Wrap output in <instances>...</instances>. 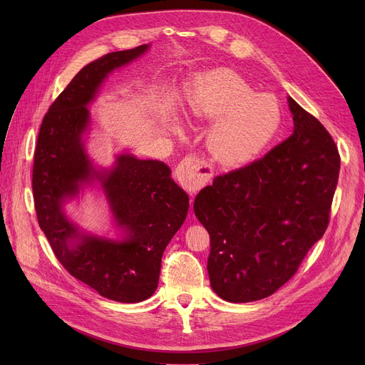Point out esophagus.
I'll return each mask as SVG.
<instances>
[{"mask_svg": "<svg viewBox=\"0 0 365 365\" xmlns=\"http://www.w3.org/2000/svg\"><path fill=\"white\" fill-rule=\"evenodd\" d=\"M179 183L187 190L189 194H197L213 178V168L205 161L197 157L189 155L182 160L176 170Z\"/></svg>", "mask_w": 365, "mask_h": 365, "instance_id": "34e87169", "label": "esophagus"}]
</instances>
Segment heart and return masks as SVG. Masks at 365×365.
Masks as SVG:
<instances>
[{
    "mask_svg": "<svg viewBox=\"0 0 365 365\" xmlns=\"http://www.w3.org/2000/svg\"><path fill=\"white\" fill-rule=\"evenodd\" d=\"M192 117L216 120L207 133L212 157L227 167L256 160L281 128L282 112L271 94L256 90L232 71L220 69L198 76L186 94Z\"/></svg>",
    "mask_w": 365,
    "mask_h": 365,
    "instance_id": "1",
    "label": "heart"
}]
</instances>
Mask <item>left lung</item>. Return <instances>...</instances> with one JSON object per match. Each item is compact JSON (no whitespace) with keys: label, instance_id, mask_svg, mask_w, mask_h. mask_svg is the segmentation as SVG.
I'll list each match as a JSON object with an SVG mask.
<instances>
[{"label":"left lung","instance_id":"1","mask_svg":"<svg viewBox=\"0 0 365 365\" xmlns=\"http://www.w3.org/2000/svg\"><path fill=\"white\" fill-rule=\"evenodd\" d=\"M294 130L260 160L220 175L195 198L210 235L213 292L245 303L289 281L329 226L340 155L330 133L289 98Z\"/></svg>","mask_w":365,"mask_h":365}]
</instances>
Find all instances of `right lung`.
<instances>
[{
    "instance_id": "obj_1",
    "label": "right lung",
    "mask_w": 365,
    "mask_h": 365,
    "mask_svg": "<svg viewBox=\"0 0 365 365\" xmlns=\"http://www.w3.org/2000/svg\"><path fill=\"white\" fill-rule=\"evenodd\" d=\"M148 48L143 44L105 54L73 76L43 120L32 170L38 223L57 260L101 296L123 303H138L155 293L163 253L189 208V197L171 179L167 164L121 153L112 168L98 170L86 152L87 106L110 72ZM94 180L104 187L123 234L120 240L84 235L63 212V204Z\"/></svg>"
}]
</instances>
